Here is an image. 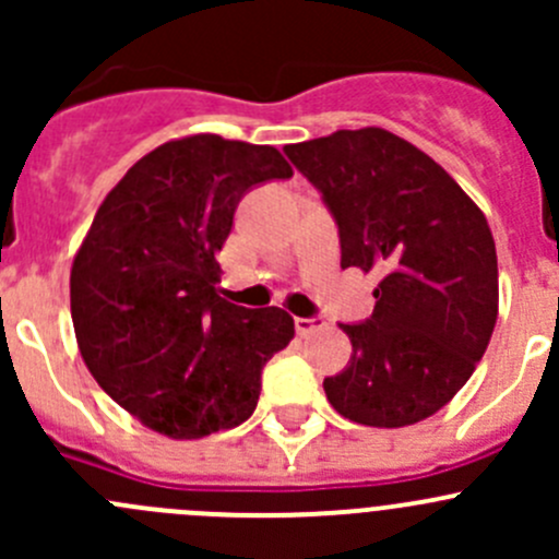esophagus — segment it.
Wrapping results in <instances>:
<instances>
[{
	"instance_id": "34e87169",
	"label": "esophagus",
	"mask_w": 559,
	"mask_h": 559,
	"mask_svg": "<svg viewBox=\"0 0 559 559\" xmlns=\"http://www.w3.org/2000/svg\"><path fill=\"white\" fill-rule=\"evenodd\" d=\"M321 326H324V319H321V316H297L295 319V330H297V335H311L313 330H321Z\"/></svg>"
}]
</instances>
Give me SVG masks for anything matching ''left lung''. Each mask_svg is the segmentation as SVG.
Masks as SVG:
<instances>
[{
  "label": "left lung",
  "instance_id": "obj_1",
  "mask_svg": "<svg viewBox=\"0 0 559 559\" xmlns=\"http://www.w3.org/2000/svg\"><path fill=\"white\" fill-rule=\"evenodd\" d=\"M319 189L341 238V267L376 270V308L341 324L352 359L326 400L368 427H405L465 386L498 321V253L460 183L408 140L379 127L286 145Z\"/></svg>",
  "mask_w": 559,
  "mask_h": 559
}]
</instances>
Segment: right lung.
<instances>
[{
	"mask_svg": "<svg viewBox=\"0 0 559 559\" xmlns=\"http://www.w3.org/2000/svg\"><path fill=\"white\" fill-rule=\"evenodd\" d=\"M284 178L273 145L194 134L143 156L99 205L72 262V324L97 384L151 430L191 441L243 425L295 337L281 308L216 292L238 202Z\"/></svg>",
	"mask_w": 559,
	"mask_h": 559,
	"instance_id": "obj_1",
	"label": "right lung"
}]
</instances>
